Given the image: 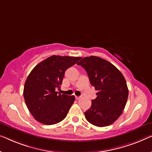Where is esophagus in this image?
Listing matches in <instances>:
<instances>
[{
  "mask_svg": "<svg viewBox=\"0 0 152 152\" xmlns=\"http://www.w3.org/2000/svg\"><path fill=\"white\" fill-rule=\"evenodd\" d=\"M75 99L77 100H79L80 99V96H75Z\"/></svg>",
  "mask_w": 152,
  "mask_h": 152,
  "instance_id": "1",
  "label": "esophagus"
}]
</instances>
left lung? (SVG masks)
I'll list each match as a JSON object with an SVG mask.
<instances>
[{
	"label": "left lung",
	"instance_id": "left-lung-1",
	"mask_svg": "<svg viewBox=\"0 0 152 152\" xmlns=\"http://www.w3.org/2000/svg\"><path fill=\"white\" fill-rule=\"evenodd\" d=\"M77 64L86 70L91 85L98 91L84 113L86 118L97 127L113 124L121 115L128 97L124 75L113 64L99 57H86Z\"/></svg>",
	"mask_w": 152,
	"mask_h": 152
}]
</instances>
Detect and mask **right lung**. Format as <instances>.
Here are the masks:
<instances>
[{"label":"right lung","instance_id":"1","mask_svg":"<svg viewBox=\"0 0 152 152\" xmlns=\"http://www.w3.org/2000/svg\"><path fill=\"white\" fill-rule=\"evenodd\" d=\"M80 57L52 56L34 68L26 80L23 95L35 119L45 125H53L66 116L75 96L58 94L65 71L77 62Z\"/></svg>","mask_w":152,"mask_h":152}]
</instances>
